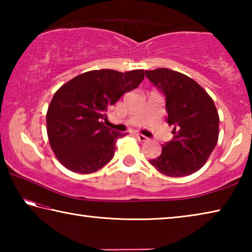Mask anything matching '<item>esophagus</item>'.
<instances>
[{"mask_svg":"<svg viewBox=\"0 0 252 252\" xmlns=\"http://www.w3.org/2000/svg\"><path fill=\"white\" fill-rule=\"evenodd\" d=\"M134 135L136 136V138H138L139 141H141V142H146V141H148V140H149L146 135H142V134H140V133H134Z\"/></svg>","mask_w":252,"mask_h":252,"instance_id":"34e87169","label":"esophagus"}]
</instances>
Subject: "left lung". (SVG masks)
I'll return each instance as SVG.
<instances>
[{"instance_id": "left-lung-1", "label": "left lung", "mask_w": 252, "mask_h": 252, "mask_svg": "<svg viewBox=\"0 0 252 252\" xmlns=\"http://www.w3.org/2000/svg\"><path fill=\"white\" fill-rule=\"evenodd\" d=\"M165 96L167 122L173 138L149 162L168 177H186L201 169L217 146L219 114L211 96L189 76L169 69L146 71Z\"/></svg>"}]
</instances>
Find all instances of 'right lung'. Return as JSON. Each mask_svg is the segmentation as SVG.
Wrapping results in <instances>:
<instances>
[{"mask_svg": "<svg viewBox=\"0 0 252 252\" xmlns=\"http://www.w3.org/2000/svg\"><path fill=\"white\" fill-rule=\"evenodd\" d=\"M143 79V70H93L75 76L54 93L46 113V131L61 164L88 174L112 160L117 140L126 133L109 129L102 120L110 106Z\"/></svg>", "mask_w": 252, "mask_h": 252, "instance_id": "add662e5", "label": "right lung"}]
</instances>
